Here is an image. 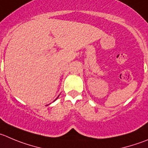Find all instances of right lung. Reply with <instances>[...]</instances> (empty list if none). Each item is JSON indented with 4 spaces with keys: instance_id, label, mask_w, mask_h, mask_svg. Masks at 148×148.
<instances>
[{
    "instance_id": "right-lung-1",
    "label": "right lung",
    "mask_w": 148,
    "mask_h": 148,
    "mask_svg": "<svg viewBox=\"0 0 148 148\" xmlns=\"http://www.w3.org/2000/svg\"><path fill=\"white\" fill-rule=\"evenodd\" d=\"M59 96H60V95H59ZM59 96H58V97H59ZM58 97H57V98H58ZM56 99H55V100H56ZM55 100H54V101H55Z\"/></svg>"
}]
</instances>
